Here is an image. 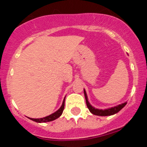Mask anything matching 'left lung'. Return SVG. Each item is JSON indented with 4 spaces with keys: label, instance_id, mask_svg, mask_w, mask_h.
I'll use <instances>...</instances> for the list:
<instances>
[{
    "label": "left lung",
    "instance_id": "left-lung-1",
    "mask_svg": "<svg viewBox=\"0 0 147 147\" xmlns=\"http://www.w3.org/2000/svg\"><path fill=\"white\" fill-rule=\"evenodd\" d=\"M84 94H85V100H86V105H87V107L89 109L90 112H91L92 114H94V115H98V116H110V115H113V114H117V112L120 111L127 105V102H125L123 103V104H121V105H117V106H115V107H114L108 108V109H97V108H94V107H92V105H90V103L88 102L87 94H86V92H85V89H84Z\"/></svg>",
    "mask_w": 147,
    "mask_h": 147
}]
</instances>
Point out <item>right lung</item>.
<instances>
[{
    "mask_svg": "<svg viewBox=\"0 0 147 147\" xmlns=\"http://www.w3.org/2000/svg\"><path fill=\"white\" fill-rule=\"evenodd\" d=\"M65 98L64 100H63V102H62V105L61 106L59 109L56 111L55 113H53V114H50L49 116L45 117H42V118H30L32 121H35V122H37V123H45V122H49V121H53L55 119H57L58 117H59L61 115H62V112H63V110H64L65 107Z\"/></svg>",
    "mask_w": 147,
    "mask_h": 147,
    "instance_id": "1",
    "label": "right lung"
}]
</instances>
